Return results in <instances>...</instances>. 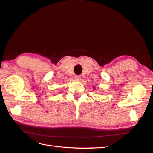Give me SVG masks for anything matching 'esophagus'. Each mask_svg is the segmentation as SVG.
Instances as JSON below:
<instances>
[{
  "label": "esophagus",
  "mask_w": 153,
  "mask_h": 153,
  "mask_svg": "<svg viewBox=\"0 0 153 153\" xmlns=\"http://www.w3.org/2000/svg\"><path fill=\"white\" fill-rule=\"evenodd\" d=\"M74 79L76 80H79L81 79V76H78V75H76V76H74Z\"/></svg>",
  "instance_id": "esophagus-1"
}]
</instances>
